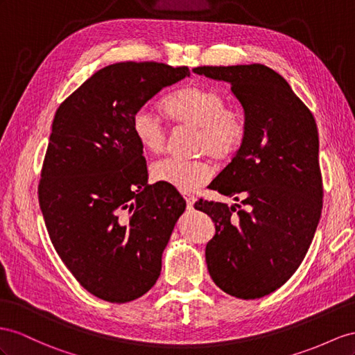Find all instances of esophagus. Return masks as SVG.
Segmentation results:
<instances>
[{"instance_id": "1", "label": "esophagus", "mask_w": 355, "mask_h": 355, "mask_svg": "<svg viewBox=\"0 0 355 355\" xmlns=\"http://www.w3.org/2000/svg\"><path fill=\"white\" fill-rule=\"evenodd\" d=\"M183 196H184L186 202H187V208H193V204H195V196H193V195H190V193H184Z\"/></svg>"}]
</instances>
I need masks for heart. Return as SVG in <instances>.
Masks as SVG:
<instances>
[{
    "label": "heart",
    "mask_w": 355,
    "mask_h": 355,
    "mask_svg": "<svg viewBox=\"0 0 355 355\" xmlns=\"http://www.w3.org/2000/svg\"><path fill=\"white\" fill-rule=\"evenodd\" d=\"M225 97L213 88L189 85L169 94L162 102V111L177 124L195 127V150L207 153L217 162L232 159L239 153L246 138V125L243 116L225 109ZM132 130L141 147L151 154L165 148L166 130L148 109L135 114ZM213 174L205 159H162L151 166V175L156 181L175 187L181 192H192L198 186L210 180Z\"/></svg>",
    "instance_id": "1"
}]
</instances>
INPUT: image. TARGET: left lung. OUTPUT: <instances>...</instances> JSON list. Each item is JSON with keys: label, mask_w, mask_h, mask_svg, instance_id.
Returning <instances> with one entry per match:
<instances>
[{"label": "left lung", "mask_w": 355, "mask_h": 355, "mask_svg": "<svg viewBox=\"0 0 355 355\" xmlns=\"http://www.w3.org/2000/svg\"><path fill=\"white\" fill-rule=\"evenodd\" d=\"M195 73L231 84L244 111L246 138L208 186L243 205L201 199L214 237L207 268L226 294L268 295L302 264L322 210L320 139L312 112L286 80L262 64L195 67Z\"/></svg>", "instance_id": "obj_1"}]
</instances>
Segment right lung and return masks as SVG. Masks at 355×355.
Returning a JSON list of instances; mask_svg holds the SVG:
<instances>
[{
    "instance_id": "right-lung-1",
    "label": "right lung",
    "mask_w": 355,
    "mask_h": 355,
    "mask_svg": "<svg viewBox=\"0 0 355 355\" xmlns=\"http://www.w3.org/2000/svg\"><path fill=\"white\" fill-rule=\"evenodd\" d=\"M190 76L163 62H115L60 105L42 168L39 202L61 261L88 293L111 303L142 297L186 201L148 184L135 114L160 89Z\"/></svg>"
}]
</instances>
